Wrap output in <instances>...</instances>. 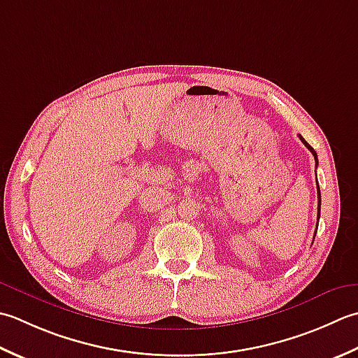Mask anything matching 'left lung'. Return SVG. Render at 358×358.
<instances>
[{"instance_id":"8db88e82","label":"left lung","mask_w":358,"mask_h":358,"mask_svg":"<svg viewBox=\"0 0 358 358\" xmlns=\"http://www.w3.org/2000/svg\"><path fill=\"white\" fill-rule=\"evenodd\" d=\"M298 137H300V141H301V142L306 145V147H308V150L312 152L313 157H315V165H318V159H317V152H315V150H313V148L310 147V145L304 141L301 134H298ZM317 185H318V182H317ZM317 189H318V220H320V207H322V194H320V187H318ZM317 227H318V224H317Z\"/></svg>"}]
</instances>
